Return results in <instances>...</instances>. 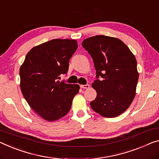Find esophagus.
<instances>
[{
    "label": "esophagus",
    "mask_w": 159,
    "mask_h": 159,
    "mask_svg": "<svg viewBox=\"0 0 159 159\" xmlns=\"http://www.w3.org/2000/svg\"><path fill=\"white\" fill-rule=\"evenodd\" d=\"M80 87L82 88V89H88V88H89V84L80 85Z\"/></svg>",
    "instance_id": "obj_1"
}]
</instances>
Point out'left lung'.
<instances>
[{
	"instance_id": "left-lung-1",
	"label": "left lung",
	"mask_w": 159,
	"mask_h": 159,
	"mask_svg": "<svg viewBox=\"0 0 159 159\" xmlns=\"http://www.w3.org/2000/svg\"><path fill=\"white\" fill-rule=\"evenodd\" d=\"M82 45L91 55L96 70L92 87L97 97L90 106L104 117L120 115L135 97L139 79L135 57L121 40L106 35L85 39Z\"/></svg>"
}]
</instances>
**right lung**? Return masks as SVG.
I'll list each match as a JSON object with an SVG mask.
<instances>
[{
	"label": "right lung",
	"mask_w": 159,
	"mask_h": 159,
	"mask_svg": "<svg viewBox=\"0 0 159 159\" xmlns=\"http://www.w3.org/2000/svg\"><path fill=\"white\" fill-rule=\"evenodd\" d=\"M77 48L75 40L53 39L32 48L20 67L22 94L45 120L55 121L66 115L79 92L78 84L57 81L60 75L67 74Z\"/></svg>",
	"instance_id": "right-lung-1"
}]
</instances>
